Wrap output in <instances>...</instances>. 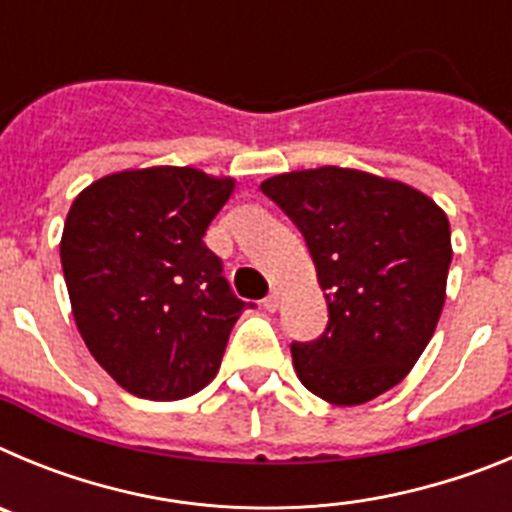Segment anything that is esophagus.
Instances as JSON below:
<instances>
[{
	"instance_id": "1",
	"label": "esophagus",
	"mask_w": 512,
	"mask_h": 512,
	"mask_svg": "<svg viewBox=\"0 0 512 512\" xmlns=\"http://www.w3.org/2000/svg\"><path fill=\"white\" fill-rule=\"evenodd\" d=\"M264 307H266V310H269V312L277 310V307H279V289H274V292H271V295L266 297Z\"/></svg>"
}]
</instances>
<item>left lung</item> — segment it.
<instances>
[{
  "label": "left lung",
  "instance_id": "left-lung-1",
  "mask_svg": "<svg viewBox=\"0 0 512 512\" xmlns=\"http://www.w3.org/2000/svg\"><path fill=\"white\" fill-rule=\"evenodd\" d=\"M305 235L328 302L318 341L292 343L312 395L364 405L408 377L436 333L451 264L449 217L397 179L341 166L261 182Z\"/></svg>",
  "mask_w": 512,
  "mask_h": 512
}]
</instances>
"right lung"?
Listing matches in <instances>:
<instances>
[{
    "label": "right lung",
    "mask_w": 512,
    "mask_h": 512,
    "mask_svg": "<svg viewBox=\"0 0 512 512\" xmlns=\"http://www.w3.org/2000/svg\"><path fill=\"white\" fill-rule=\"evenodd\" d=\"M233 189L230 176L151 166L102 176L71 205L61 235L71 312L130 395L182 400L220 369L246 302L202 238Z\"/></svg>",
    "instance_id": "add662e5"
}]
</instances>
